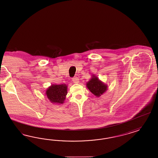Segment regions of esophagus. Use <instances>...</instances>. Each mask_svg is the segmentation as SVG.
Listing matches in <instances>:
<instances>
[{
  "instance_id": "34e87169",
  "label": "esophagus",
  "mask_w": 158,
  "mask_h": 158,
  "mask_svg": "<svg viewBox=\"0 0 158 158\" xmlns=\"http://www.w3.org/2000/svg\"><path fill=\"white\" fill-rule=\"evenodd\" d=\"M72 81H73V82L75 83H79V79L77 77L75 76V77L72 78Z\"/></svg>"
}]
</instances>
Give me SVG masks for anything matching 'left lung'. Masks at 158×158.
Listing matches in <instances>:
<instances>
[{"instance_id":"1","label":"left lung","mask_w":158,"mask_h":158,"mask_svg":"<svg viewBox=\"0 0 158 158\" xmlns=\"http://www.w3.org/2000/svg\"><path fill=\"white\" fill-rule=\"evenodd\" d=\"M86 87L91 93L98 98L101 96L108 89V86L101 81L98 77L94 74L92 75L89 81L86 83Z\"/></svg>"}]
</instances>
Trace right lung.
<instances>
[{"mask_svg":"<svg viewBox=\"0 0 158 158\" xmlns=\"http://www.w3.org/2000/svg\"><path fill=\"white\" fill-rule=\"evenodd\" d=\"M67 89L68 86L65 84H52L47 88L45 94L51 103L60 104L64 103L65 102L67 94Z\"/></svg>","mask_w":158,"mask_h":158,"instance_id":"right-lung-1","label":"right lung"}]
</instances>
